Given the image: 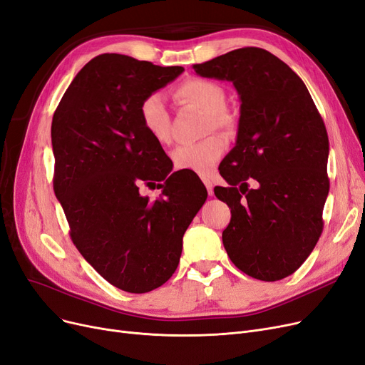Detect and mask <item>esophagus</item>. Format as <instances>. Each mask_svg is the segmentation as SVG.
Wrapping results in <instances>:
<instances>
[{
  "instance_id": "obj_1",
  "label": "esophagus",
  "mask_w": 365,
  "mask_h": 365,
  "mask_svg": "<svg viewBox=\"0 0 365 365\" xmlns=\"http://www.w3.org/2000/svg\"><path fill=\"white\" fill-rule=\"evenodd\" d=\"M201 179H203V183H205L206 187H207L209 195H213V183H212V180L207 179V178H201Z\"/></svg>"
}]
</instances>
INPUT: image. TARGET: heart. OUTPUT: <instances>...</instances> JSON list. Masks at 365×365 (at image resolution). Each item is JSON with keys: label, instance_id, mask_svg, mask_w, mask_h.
Segmentation results:
<instances>
[{"label": "heart", "instance_id": "b5f03b06", "mask_svg": "<svg viewBox=\"0 0 365 365\" xmlns=\"http://www.w3.org/2000/svg\"><path fill=\"white\" fill-rule=\"evenodd\" d=\"M174 98L182 105H191L207 114V132L220 130L230 135L236 129L235 118L227 113V93L215 81L192 78L185 81L174 91ZM140 120L148 137L158 144L170 140V113L159 93L145 96L140 105ZM225 150L222 138L213 135L194 144L178 145L171 152L173 164L178 170L206 174Z\"/></svg>", "mask_w": 365, "mask_h": 365}]
</instances>
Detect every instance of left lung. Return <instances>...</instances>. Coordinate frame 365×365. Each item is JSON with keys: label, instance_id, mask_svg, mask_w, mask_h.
Returning a JSON list of instances; mask_svg holds the SVG:
<instances>
[{"label": "left lung", "instance_id": "left-lung-1", "mask_svg": "<svg viewBox=\"0 0 365 365\" xmlns=\"http://www.w3.org/2000/svg\"><path fill=\"white\" fill-rule=\"evenodd\" d=\"M197 75L232 81L240 98L236 145L220 165L215 195L232 209L222 232L242 272L278 281L298 271L323 230L329 140L304 81L274 53L240 48L194 64ZM248 180L258 186L251 190Z\"/></svg>", "mask_w": 365, "mask_h": 365}]
</instances>
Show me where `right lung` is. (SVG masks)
Masks as SVG:
<instances>
[{
  "label": "right lung",
  "instance_id": "obj_1",
  "mask_svg": "<svg viewBox=\"0 0 365 365\" xmlns=\"http://www.w3.org/2000/svg\"><path fill=\"white\" fill-rule=\"evenodd\" d=\"M183 67H160L121 53L90 60L52 117L53 191L78 251L114 287L145 293L178 269L182 239L205 205V185L173 170L140 120L143 99ZM141 181L158 182L155 202Z\"/></svg>",
  "mask_w": 365,
  "mask_h": 365
}]
</instances>
